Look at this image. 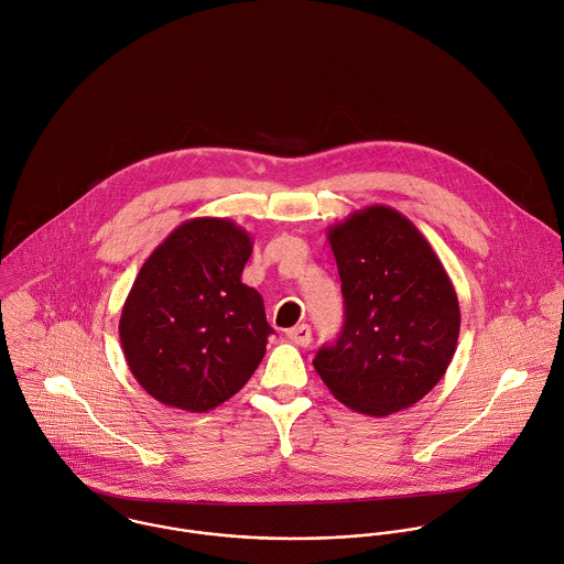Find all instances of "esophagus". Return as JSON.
<instances>
[{
  "instance_id": "esophagus-1",
  "label": "esophagus",
  "mask_w": 564,
  "mask_h": 564,
  "mask_svg": "<svg viewBox=\"0 0 564 564\" xmlns=\"http://www.w3.org/2000/svg\"><path fill=\"white\" fill-rule=\"evenodd\" d=\"M285 336L299 346H307L312 341V329H310V325H299V327H292Z\"/></svg>"
}]
</instances>
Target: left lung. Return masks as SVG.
I'll return each instance as SVG.
<instances>
[{
  "label": "left lung",
  "instance_id": "obj_1",
  "mask_svg": "<svg viewBox=\"0 0 564 564\" xmlns=\"http://www.w3.org/2000/svg\"><path fill=\"white\" fill-rule=\"evenodd\" d=\"M344 327L314 368L346 408L388 416L419 403L447 372L459 334L449 274L423 232L386 205L332 226Z\"/></svg>",
  "mask_w": 564,
  "mask_h": 564
}]
</instances>
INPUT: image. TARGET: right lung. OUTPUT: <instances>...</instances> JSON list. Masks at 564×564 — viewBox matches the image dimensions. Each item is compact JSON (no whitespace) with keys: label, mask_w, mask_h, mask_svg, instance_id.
<instances>
[{"label":"right lung","mask_w":564,"mask_h":564,"mask_svg":"<svg viewBox=\"0 0 564 564\" xmlns=\"http://www.w3.org/2000/svg\"><path fill=\"white\" fill-rule=\"evenodd\" d=\"M252 237L226 218L176 226L145 259L121 307L130 372L159 403L209 412L243 388L272 327L241 283Z\"/></svg>","instance_id":"obj_1"}]
</instances>
